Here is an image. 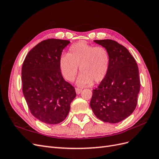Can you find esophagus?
<instances>
[{
    "label": "esophagus",
    "instance_id": "1",
    "mask_svg": "<svg viewBox=\"0 0 159 159\" xmlns=\"http://www.w3.org/2000/svg\"><path fill=\"white\" fill-rule=\"evenodd\" d=\"M81 91H82V89H81L75 88V92H76L77 94H80L81 92Z\"/></svg>",
    "mask_w": 159,
    "mask_h": 159
}]
</instances>
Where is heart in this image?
Here are the masks:
<instances>
[{
    "label": "heart",
    "mask_w": 159,
    "mask_h": 159,
    "mask_svg": "<svg viewBox=\"0 0 159 159\" xmlns=\"http://www.w3.org/2000/svg\"><path fill=\"white\" fill-rule=\"evenodd\" d=\"M110 56L103 46H95L84 42L71 46L68 54L62 55L59 61L60 69L64 78L73 81L79 71L77 81L79 86H89L102 81L109 70Z\"/></svg>",
    "instance_id": "obj_1"
}]
</instances>
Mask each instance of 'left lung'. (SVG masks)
Listing matches in <instances>:
<instances>
[{
	"mask_svg": "<svg viewBox=\"0 0 159 159\" xmlns=\"http://www.w3.org/2000/svg\"><path fill=\"white\" fill-rule=\"evenodd\" d=\"M94 42L108 50L110 64L106 77L93 90L90 107L102 121L117 123L136 108L140 91L139 68L131 53L118 42L109 39Z\"/></svg>",
	"mask_w": 159,
	"mask_h": 159,
	"instance_id": "8db88e82",
	"label": "left lung"
}]
</instances>
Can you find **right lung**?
I'll return each instance as SVG.
<instances>
[{
	"label": "right lung",
	"instance_id": "1",
	"mask_svg": "<svg viewBox=\"0 0 159 159\" xmlns=\"http://www.w3.org/2000/svg\"><path fill=\"white\" fill-rule=\"evenodd\" d=\"M69 40L48 39L28 52L22 68V91L31 113L40 121L55 125L67 117L76 96L63 78L59 61Z\"/></svg>",
	"mask_w": 159,
	"mask_h": 159
}]
</instances>
